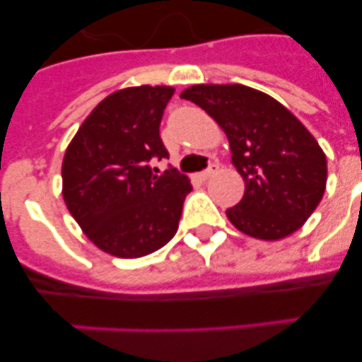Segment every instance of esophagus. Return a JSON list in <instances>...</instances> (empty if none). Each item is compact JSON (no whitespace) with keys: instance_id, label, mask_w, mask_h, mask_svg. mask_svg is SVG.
Returning <instances> with one entry per match:
<instances>
[{"instance_id":"esophagus-1","label":"esophagus","mask_w":362,"mask_h":362,"mask_svg":"<svg viewBox=\"0 0 362 362\" xmlns=\"http://www.w3.org/2000/svg\"><path fill=\"white\" fill-rule=\"evenodd\" d=\"M217 168H219V166H217L216 163H212V165H210L209 168H206V170H203V172H201V174H199V177H201V179H209L210 175H214V174H216V172H217Z\"/></svg>"}]
</instances>
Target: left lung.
<instances>
[{"label": "left lung", "mask_w": 362, "mask_h": 362, "mask_svg": "<svg viewBox=\"0 0 362 362\" xmlns=\"http://www.w3.org/2000/svg\"><path fill=\"white\" fill-rule=\"evenodd\" d=\"M226 134L245 196L226 210L250 238L277 241L317 209L326 188V156L286 107L245 85H194L181 92Z\"/></svg>", "instance_id": "left-lung-1"}]
</instances>
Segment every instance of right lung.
Returning <instances> with one entry per match:
<instances>
[{"label": "right lung", "instance_id": "1", "mask_svg": "<svg viewBox=\"0 0 362 362\" xmlns=\"http://www.w3.org/2000/svg\"><path fill=\"white\" fill-rule=\"evenodd\" d=\"M172 86H129L88 114L63 158V199L85 235L116 257L159 250L177 232L190 179L152 159L168 158L159 136Z\"/></svg>", "mask_w": 362, "mask_h": 362}]
</instances>
